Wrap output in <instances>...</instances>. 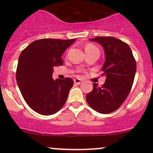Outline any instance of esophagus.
<instances>
[{
	"label": "esophagus",
	"mask_w": 153,
	"mask_h": 153,
	"mask_svg": "<svg viewBox=\"0 0 153 153\" xmlns=\"http://www.w3.org/2000/svg\"><path fill=\"white\" fill-rule=\"evenodd\" d=\"M81 82H82V81H81V79H78V78H75V79H74V83H75V84L79 85Z\"/></svg>",
	"instance_id": "obj_1"
}]
</instances>
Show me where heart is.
<instances>
[{"label": "heart", "instance_id": "1", "mask_svg": "<svg viewBox=\"0 0 153 153\" xmlns=\"http://www.w3.org/2000/svg\"><path fill=\"white\" fill-rule=\"evenodd\" d=\"M93 48H96L94 45L92 44H87L85 47V51L88 50V49H93Z\"/></svg>", "mask_w": 153, "mask_h": 153}]
</instances>
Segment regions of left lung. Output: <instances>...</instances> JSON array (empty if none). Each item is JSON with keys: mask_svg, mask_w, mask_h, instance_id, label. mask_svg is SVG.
<instances>
[{"mask_svg": "<svg viewBox=\"0 0 153 153\" xmlns=\"http://www.w3.org/2000/svg\"><path fill=\"white\" fill-rule=\"evenodd\" d=\"M90 41L98 42L105 52L102 67L105 83L101 86L93 84V89L86 96L91 108L99 113L114 112L121 106L133 84L136 62L126 43L114 37H96Z\"/></svg>", "mask_w": 153, "mask_h": 153, "instance_id": "1", "label": "left lung"}]
</instances>
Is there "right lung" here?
Wrapping results in <instances>:
<instances>
[{
  "mask_svg": "<svg viewBox=\"0 0 153 153\" xmlns=\"http://www.w3.org/2000/svg\"><path fill=\"white\" fill-rule=\"evenodd\" d=\"M75 40H37L20 55L17 84L28 106L41 115L56 113L67 101L73 80L66 78L54 81L52 75L54 67L63 65L61 55Z\"/></svg>",
  "mask_w": 153,
  "mask_h": 153,
  "instance_id": "right-lung-1",
  "label": "right lung"
}]
</instances>
